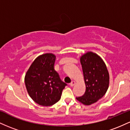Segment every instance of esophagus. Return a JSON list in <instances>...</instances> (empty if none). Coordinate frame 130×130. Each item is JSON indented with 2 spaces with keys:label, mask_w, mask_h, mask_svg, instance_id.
Masks as SVG:
<instances>
[{
  "label": "esophagus",
  "mask_w": 130,
  "mask_h": 130,
  "mask_svg": "<svg viewBox=\"0 0 130 130\" xmlns=\"http://www.w3.org/2000/svg\"><path fill=\"white\" fill-rule=\"evenodd\" d=\"M76 84L75 81H74V80H72V81L71 82V83L70 84V86H71V87H72V86H74V84Z\"/></svg>",
  "instance_id": "1"
}]
</instances>
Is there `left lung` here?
Returning <instances> with one entry per match:
<instances>
[{"instance_id": "left-lung-1", "label": "left lung", "mask_w": 130, "mask_h": 130, "mask_svg": "<svg viewBox=\"0 0 130 130\" xmlns=\"http://www.w3.org/2000/svg\"><path fill=\"white\" fill-rule=\"evenodd\" d=\"M86 90L76 100L85 105L95 103L106 93L109 84V75L102 59L96 54L87 52L80 58Z\"/></svg>"}]
</instances>
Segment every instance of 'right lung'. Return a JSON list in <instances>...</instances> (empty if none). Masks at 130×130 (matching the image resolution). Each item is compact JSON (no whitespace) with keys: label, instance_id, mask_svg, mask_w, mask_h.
I'll return each mask as SVG.
<instances>
[{"label":"right lung","instance_id":"1","mask_svg":"<svg viewBox=\"0 0 130 130\" xmlns=\"http://www.w3.org/2000/svg\"><path fill=\"white\" fill-rule=\"evenodd\" d=\"M56 56L46 53L38 56L31 64L25 76L29 96L40 105L52 106L60 100L66 83L54 70Z\"/></svg>","mask_w":130,"mask_h":130}]
</instances>
